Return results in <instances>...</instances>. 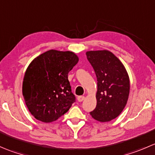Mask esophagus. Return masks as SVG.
<instances>
[{
  "instance_id": "obj_1",
  "label": "esophagus",
  "mask_w": 155,
  "mask_h": 155,
  "mask_svg": "<svg viewBox=\"0 0 155 155\" xmlns=\"http://www.w3.org/2000/svg\"><path fill=\"white\" fill-rule=\"evenodd\" d=\"M77 100L79 102H82V101H83L84 100H85V97L84 96H79L77 97Z\"/></svg>"
}]
</instances>
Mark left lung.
Returning <instances> with one entry per match:
<instances>
[{
    "instance_id": "1",
    "label": "left lung",
    "mask_w": 155,
    "mask_h": 155,
    "mask_svg": "<svg viewBox=\"0 0 155 155\" xmlns=\"http://www.w3.org/2000/svg\"><path fill=\"white\" fill-rule=\"evenodd\" d=\"M86 55L97 80V106L90 115L101 122L110 121L121 114L127 102V72L121 61L108 50L89 51Z\"/></svg>"
}]
</instances>
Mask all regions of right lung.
Wrapping results in <instances>:
<instances>
[{
    "label": "right lung",
    "mask_w": 155,
    "mask_h": 155,
    "mask_svg": "<svg viewBox=\"0 0 155 155\" xmlns=\"http://www.w3.org/2000/svg\"><path fill=\"white\" fill-rule=\"evenodd\" d=\"M79 61L73 51L48 50L28 67L22 84L25 102L40 121L52 122L66 113L76 101L68 73Z\"/></svg>",
    "instance_id": "add662e5"
}]
</instances>
